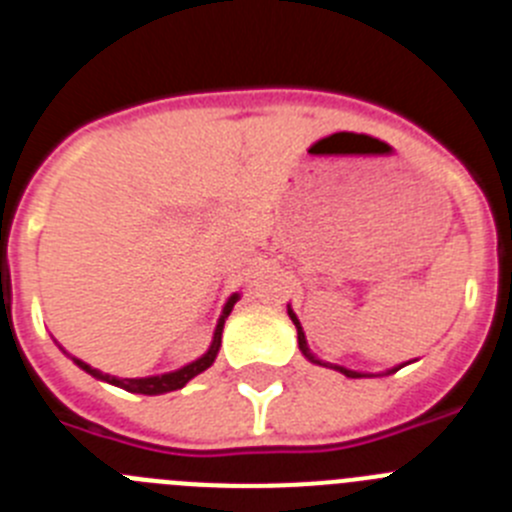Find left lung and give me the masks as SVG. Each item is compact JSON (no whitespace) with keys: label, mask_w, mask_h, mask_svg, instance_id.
<instances>
[{"label":"left lung","mask_w":512,"mask_h":512,"mask_svg":"<svg viewBox=\"0 0 512 512\" xmlns=\"http://www.w3.org/2000/svg\"><path fill=\"white\" fill-rule=\"evenodd\" d=\"M289 318H292V323H295V328H297V341H300V351H302V354L307 356V359L312 361V364L330 366V369H336V372L346 374V377H351V379H359V377H374V374H366V372H354V369H348V366H341V364H328V361H320L318 356L312 354V351H310V346H307L305 330H302L300 320H297V315H295V312H292V307H289ZM405 364H410V361H405ZM405 364H400V366H392V369H387V374H395L397 369H402V366H405Z\"/></svg>","instance_id":"left-lung-1"}]
</instances>
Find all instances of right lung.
Returning <instances> with one entry per match:
<instances>
[{
	"label": "right lung",
	"instance_id": "1",
	"mask_svg": "<svg viewBox=\"0 0 512 512\" xmlns=\"http://www.w3.org/2000/svg\"><path fill=\"white\" fill-rule=\"evenodd\" d=\"M235 302H238V295H230L228 302H225L223 315H220V320H217L215 333H212V343H210V348H207L205 354H202L200 359H194V361H189V364H184L182 369H176V372L153 374V377H112V374H104L102 369H94L92 364L76 359V356H74V361L81 366V369H84V372L92 374V377L104 379V382L115 384V387H122V390H128V392H135V395H161V392L182 390L189 379H194L197 374L205 372L207 366H212L217 351H220V341H223L225 318L230 315V310H233Z\"/></svg>",
	"mask_w": 512,
	"mask_h": 512
}]
</instances>
